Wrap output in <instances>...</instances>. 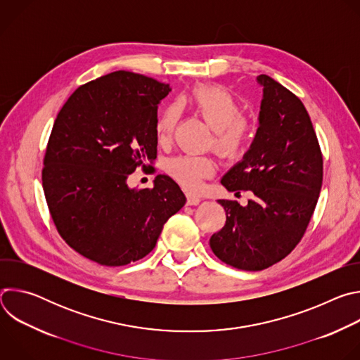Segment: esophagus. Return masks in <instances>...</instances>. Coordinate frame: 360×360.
<instances>
[{"label": "esophagus", "instance_id": "esophagus-1", "mask_svg": "<svg viewBox=\"0 0 360 360\" xmlns=\"http://www.w3.org/2000/svg\"><path fill=\"white\" fill-rule=\"evenodd\" d=\"M200 202V199L198 196H193V195H186V205H198Z\"/></svg>", "mask_w": 360, "mask_h": 360}]
</instances>
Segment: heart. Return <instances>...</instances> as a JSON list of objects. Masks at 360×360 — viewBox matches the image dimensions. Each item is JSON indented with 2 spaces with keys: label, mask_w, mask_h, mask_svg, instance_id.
Segmentation results:
<instances>
[{
  "label": "heart",
  "mask_w": 360,
  "mask_h": 360,
  "mask_svg": "<svg viewBox=\"0 0 360 360\" xmlns=\"http://www.w3.org/2000/svg\"><path fill=\"white\" fill-rule=\"evenodd\" d=\"M179 104H188L214 129V146L224 158L242 155L252 136V122L242 115L240 102L222 85H196ZM179 120V107L169 104L155 124V135L161 143L168 142ZM165 169L184 189L196 191L202 181L215 174V161L208 155L185 153L167 161Z\"/></svg>",
  "instance_id": "1"
}]
</instances>
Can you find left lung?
Returning a JSON list of instances; mask_svg holds the SVG:
<instances>
[{
  "instance_id": "1",
  "label": "left lung",
  "mask_w": 360,
  "mask_h": 360,
  "mask_svg": "<svg viewBox=\"0 0 360 360\" xmlns=\"http://www.w3.org/2000/svg\"><path fill=\"white\" fill-rule=\"evenodd\" d=\"M259 128L245 153L221 181L229 191H250L246 207L219 199L224 228L210 239L218 258L242 271H262L296 248L311 222L323 181V158L302 101L262 74Z\"/></svg>"
}]
</instances>
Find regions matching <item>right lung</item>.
I'll list each match as a JSON object with an SVG mask.
<instances>
[{"label": "right lung", "mask_w": 360, "mask_h": 360, "mask_svg": "<svg viewBox=\"0 0 360 360\" xmlns=\"http://www.w3.org/2000/svg\"><path fill=\"white\" fill-rule=\"evenodd\" d=\"M169 91L153 78L115 71L77 88L57 115L42 188L58 233L89 261L124 266L142 259L185 205L167 175L153 188L127 185L157 158L158 104Z\"/></svg>", "instance_id": "1"}]
</instances>
